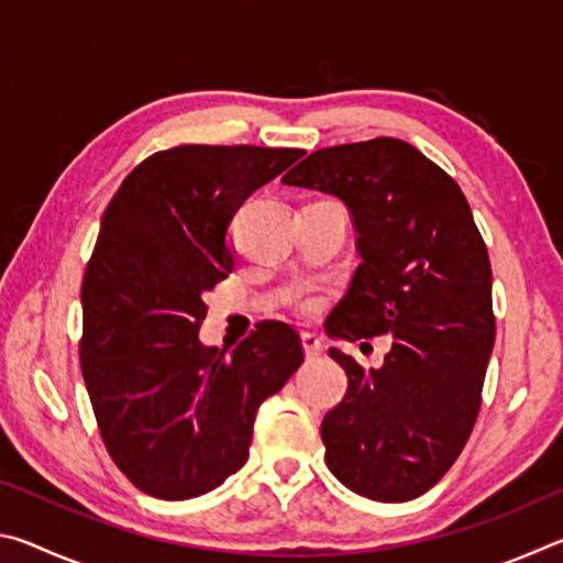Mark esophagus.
Listing matches in <instances>:
<instances>
[{
	"instance_id": "1",
	"label": "esophagus",
	"mask_w": 563,
	"mask_h": 563,
	"mask_svg": "<svg viewBox=\"0 0 563 563\" xmlns=\"http://www.w3.org/2000/svg\"><path fill=\"white\" fill-rule=\"evenodd\" d=\"M300 342H302L305 357H318L320 352H322V342H320L318 335H312V332H302Z\"/></svg>"
}]
</instances>
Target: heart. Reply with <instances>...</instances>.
I'll return each mask as SVG.
<instances>
[{"label":"heart","instance_id":"obj_1","mask_svg":"<svg viewBox=\"0 0 563 563\" xmlns=\"http://www.w3.org/2000/svg\"><path fill=\"white\" fill-rule=\"evenodd\" d=\"M300 308H302V310H310V308H312V302H310V300H302V302H300Z\"/></svg>","mask_w":563,"mask_h":563}]
</instances>
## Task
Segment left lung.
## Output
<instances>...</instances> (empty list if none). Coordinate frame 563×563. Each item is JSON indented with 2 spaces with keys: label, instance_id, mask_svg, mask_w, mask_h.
<instances>
[{
  "label": "left lung",
  "instance_id": "obj_1",
  "mask_svg": "<svg viewBox=\"0 0 563 563\" xmlns=\"http://www.w3.org/2000/svg\"><path fill=\"white\" fill-rule=\"evenodd\" d=\"M347 206L360 268L332 340L389 335L383 367L338 347L347 395L322 419L328 470L375 501L430 492L470 440L494 347L492 265L462 188L399 139L320 148L283 176Z\"/></svg>",
  "mask_w": 563,
  "mask_h": 563
}]
</instances>
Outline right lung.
Segmentation results:
<instances>
[{
	"instance_id": "right-lung-1",
	"label": "right lung",
	"mask_w": 563,
	"mask_h": 563,
	"mask_svg": "<svg viewBox=\"0 0 563 563\" xmlns=\"http://www.w3.org/2000/svg\"><path fill=\"white\" fill-rule=\"evenodd\" d=\"M302 154L161 151L131 170L101 218L81 285V375L111 460L151 497L221 487L247 460L261 402L302 365L285 322H261L235 350L198 338L203 292L233 271V216Z\"/></svg>"
}]
</instances>
